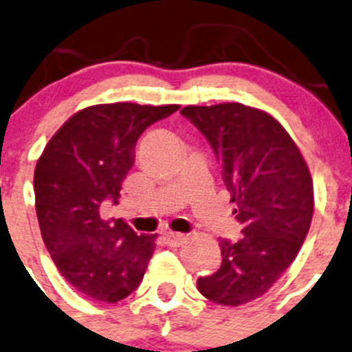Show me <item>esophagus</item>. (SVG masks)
I'll list each match as a JSON object with an SVG mask.
<instances>
[{
  "instance_id": "34e87169",
  "label": "esophagus",
  "mask_w": 352,
  "mask_h": 352,
  "mask_svg": "<svg viewBox=\"0 0 352 352\" xmlns=\"http://www.w3.org/2000/svg\"><path fill=\"white\" fill-rule=\"evenodd\" d=\"M164 238H165V243L168 244V246H180V244L184 243V239H186V236L180 234V232L168 231V232H165Z\"/></svg>"
}]
</instances>
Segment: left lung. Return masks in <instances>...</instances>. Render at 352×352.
I'll use <instances>...</instances> for the list:
<instances>
[{
  "mask_svg": "<svg viewBox=\"0 0 352 352\" xmlns=\"http://www.w3.org/2000/svg\"><path fill=\"white\" fill-rule=\"evenodd\" d=\"M180 113L212 146L243 238L219 239L223 263L197 288L238 307L266 294L300 251L314 214V187L300 150L265 111L239 102L186 106Z\"/></svg>",
  "mask_w": 352,
  "mask_h": 352,
  "instance_id": "left-lung-1",
  "label": "left lung"
}]
</instances>
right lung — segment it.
I'll return each instance as SVG.
<instances>
[{
	"label": "right lung",
	"mask_w": 352,
	"mask_h": 352,
	"mask_svg": "<svg viewBox=\"0 0 352 352\" xmlns=\"http://www.w3.org/2000/svg\"><path fill=\"white\" fill-rule=\"evenodd\" d=\"M177 104H96L69 118L47 143L33 175L43 243L58 272L80 294L116 303L142 283L157 234H136L123 219L104 221L118 204L142 133Z\"/></svg>",
	"instance_id": "1"
}]
</instances>
